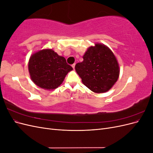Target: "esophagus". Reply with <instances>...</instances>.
<instances>
[{
  "label": "esophagus",
  "mask_w": 153,
  "mask_h": 153,
  "mask_svg": "<svg viewBox=\"0 0 153 153\" xmlns=\"http://www.w3.org/2000/svg\"><path fill=\"white\" fill-rule=\"evenodd\" d=\"M72 67H73V69H75V64H72Z\"/></svg>",
  "instance_id": "esophagus-1"
}]
</instances>
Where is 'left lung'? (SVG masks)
<instances>
[{
	"label": "left lung",
	"mask_w": 153,
	"mask_h": 153,
	"mask_svg": "<svg viewBox=\"0 0 153 153\" xmlns=\"http://www.w3.org/2000/svg\"><path fill=\"white\" fill-rule=\"evenodd\" d=\"M83 59L75 65L83 84L96 93L111 89L119 75V64L112 51L104 45L96 44L87 50Z\"/></svg>",
	"instance_id": "left-lung-1"
}]
</instances>
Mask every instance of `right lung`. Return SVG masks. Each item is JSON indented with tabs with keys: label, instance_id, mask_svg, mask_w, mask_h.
Listing matches in <instances>:
<instances>
[{
	"label": "right lung",
	"instance_id": "obj_1",
	"mask_svg": "<svg viewBox=\"0 0 153 153\" xmlns=\"http://www.w3.org/2000/svg\"><path fill=\"white\" fill-rule=\"evenodd\" d=\"M73 68L65 58L52 49L41 50L33 54L29 61V71L35 84L45 89H54L64 81Z\"/></svg>",
	"mask_w": 153,
	"mask_h": 153
}]
</instances>
